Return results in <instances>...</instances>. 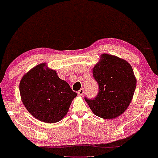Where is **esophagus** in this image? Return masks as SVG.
<instances>
[{"label":"esophagus","instance_id":"obj_1","mask_svg":"<svg viewBox=\"0 0 158 158\" xmlns=\"http://www.w3.org/2000/svg\"><path fill=\"white\" fill-rule=\"evenodd\" d=\"M84 94V89H81L79 90V91H77V94L79 95V96H82Z\"/></svg>","mask_w":158,"mask_h":158}]
</instances>
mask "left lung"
I'll use <instances>...</instances> for the list:
<instances>
[{
    "label": "left lung",
    "mask_w": 158,
    "mask_h": 158,
    "mask_svg": "<svg viewBox=\"0 0 158 158\" xmlns=\"http://www.w3.org/2000/svg\"><path fill=\"white\" fill-rule=\"evenodd\" d=\"M99 84V93L94 99L85 97L92 113L103 119H114L130 106L136 86L132 67L125 59L102 54L92 69Z\"/></svg>",
    "instance_id": "8db88e82"
}]
</instances>
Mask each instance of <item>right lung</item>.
I'll return each instance as SVG.
<instances>
[{"label":"right lung","instance_id":"right-lung-1","mask_svg":"<svg viewBox=\"0 0 158 158\" xmlns=\"http://www.w3.org/2000/svg\"><path fill=\"white\" fill-rule=\"evenodd\" d=\"M19 92L23 104L30 114L46 123H57L64 118L77 96L46 63L38 64L24 75Z\"/></svg>","mask_w":158,"mask_h":158}]
</instances>
